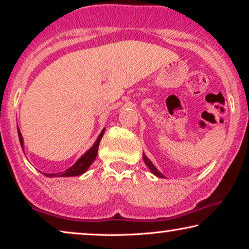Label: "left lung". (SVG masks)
I'll use <instances>...</instances> for the list:
<instances>
[{"label": "left lung", "instance_id": "obj_1", "mask_svg": "<svg viewBox=\"0 0 249 249\" xmlns=\"http://www.w3.org/2000/svg\"><path fill=\"white\" fill-rule=\"evenodd\" d=\"M142 159H144V162H145V164L148 166L149 170H151V171H152L153 173H154V175H155L156 177H160V178H163V175H162V173L160 172L159 170L156 169L154 165H153V163H152L151 161H149V160L147 159V156H146V155L144 154V153H142Z\"/></svg>", "mask_w": 249, "mask_h": 249}]
</instances>
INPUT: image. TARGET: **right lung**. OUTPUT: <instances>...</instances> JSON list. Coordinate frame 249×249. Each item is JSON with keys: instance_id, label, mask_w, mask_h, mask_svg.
<instances>
[{"instance_id": "1", "label": "right lung", "mask_w": 249, "mask_h": 249, "mask_svg": "<svg viewBox=\"0 0 249 249\" xmlns=\"http://www.w3.org/2000/svg\"><path fill=\"white\" fill-rule=\"evenodd\" d=\"M104 131L105 129L102 130V132L98 136L97 141L95 142V144L91 146V147L88 149V151L85 153V154L81 156V158L78 160V161L74 163V164L69 168L66 171L63 172H59V173H43V175H45L46 177H50V178H52V177H74V176H80L83 175L84 172L87 171V169L89 168L91 163L94 162V160L96 159L97 156V151H98V146H100V142L102 137H103L104 135ZM18 136H19V141H20V145H21V147L23 146V139H22V136H21V132H20L19 128H18Z\"/></svg>"}]
</instances>
